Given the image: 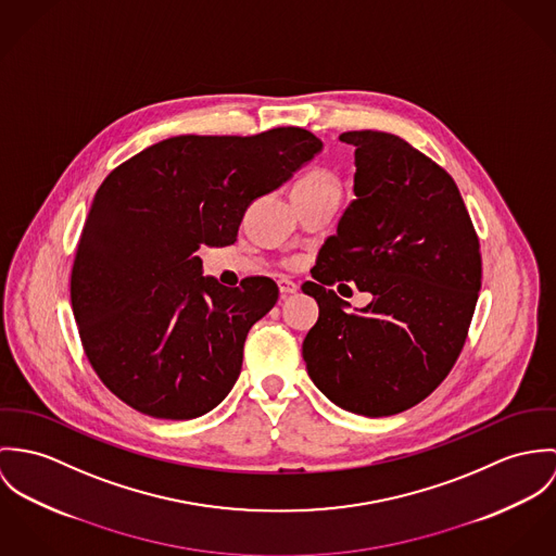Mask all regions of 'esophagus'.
I'll return each instance as SVG.
<instances>
[{
    "instance_id": "obj_1",
    "label": "esophagus",
    "mask_w": 556,
    "mask_h": 556,
    "mask_svg": "<svg viewBox=\"0 0 556 556\" xmlns=\"http://www.w3.org/2000/svg\"><path fill=\"white\" fill-rule=\"evenodd\" d=\"M277 286H279V292H281L283 296L294 294V292L299 290V286H296L294 281H290V279H279V281H277Z\"/></svg>"
}]
</instances>
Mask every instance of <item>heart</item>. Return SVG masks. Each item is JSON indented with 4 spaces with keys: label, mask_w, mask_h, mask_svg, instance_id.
<instances>
[{
    "label": "heart",
    "mask_w": 556,
    "mask_h": 556,
    "mask_svg": "<svg viewBox=\"0 0 556 556\" xmlns=\"http://www.w3.org/2000/svg\"><path fill=\"white\" fill-rule=\"evenodd\" d=\"M330 189H339L337 177L324 168H313L305 177H301L296 181L294 193H321V191H330Z\"/></svg>",
    "instance_id": "heart-1"
}]
</instances>
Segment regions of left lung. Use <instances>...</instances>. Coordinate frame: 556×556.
<instances>
[{
	"mask_svg": "<svg viewBox=\"0 0 556 556\" xmlns=\"http://www.w3.org/2000/svg\"><path fill=\"white\" fill-rule=\"evenodd\" d=\"M356 200L303 286L319 317L303 341L313 383L341 409L401 414L458 361L482 288L480 239L454 179L388 131H343ZM354 280L374 301L348 314L326 285ZM346 286V285H345Z\"/></svg>",
	"mask_w": 556,
	"mask_h": 556,
	"instance_id": "left-lung-1",
	"label": "left lung"
}]
</instances>
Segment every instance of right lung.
Segmentation results:
<instances>
[{"instance_id":"add662e5","label":"right lung","mask_w":556,"mask_h":556,"mask_svg":"<svg viewBox=\"0 0 556 556\" xmlns=\"http://www.w3.org/2000/svg\"><path fill=\"white\" fill-rule=\"evenodd\" d=\"M319 149L303 127L186 134L104 179L76 243L70 299L89 365L125 405L191 420L226 399L249 328L275 307L279 288L260 275L239 288L202 277L198 249L232 245L251 200Z\"/></svg>"}]
</instances>
